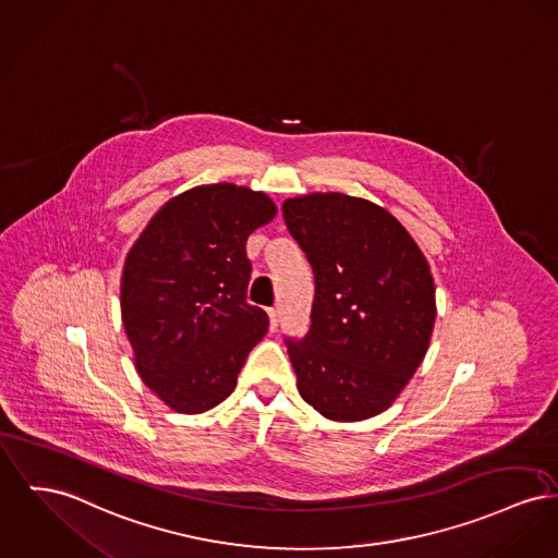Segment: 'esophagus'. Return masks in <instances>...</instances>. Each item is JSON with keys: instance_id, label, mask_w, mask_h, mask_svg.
<instances>
[{"instance_id": "34e87169", "label": "esophagus", "mask_w": 558, "mask_h": 558, "mask_svg": "<svg viewBox=\"0 0 558 558\" xmlns=\"http://www.w3.org/2000/svg\"><path fill=\"white\" fill-rule=\"evenodd\" d=\"M267 316H269V328L276 330L278 328V310H267Z\"/></svg>"}]
</instances>
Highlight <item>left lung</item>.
Returning a JSON list of instances; mask_svg holds the SVG:
<instances>
[{"label":"left lung","instance_id":"8db88e82","mask_svg":"<svg viewBox=\"0 0 558 558\" xmlns=\"http://www.w3.org/2000/svg\"><path fill=\"white\" fill-rule=\"evenodd\" d=\"M282 215L316 284L307 335L284 339L296 390L332 422L375 417L426 356L436 320L426 257L398 219L362 197H289Z\"/></svg>","mask_w":558,"mask_h":558}]
</instances>
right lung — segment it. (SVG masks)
I'll list each match as a JSON object with an SVG mask.
<instances>
[{"mask_svg":"<svg viewBox=\"0 0 558 558\" xmlns=\"http://www.w3.org/2000/svg\"><path fill=\"white\" fill-rule=\"evenodd\" d=\"M276 204L231 183L172 197L138 235L122 274V323L151 392L179 413H204L235 388L269 327L246 301V240Z\"/></svg>","mask_w":558,"mask_h":558,"instance_id":"add662e5","label":"right lung"}]
</instances>
